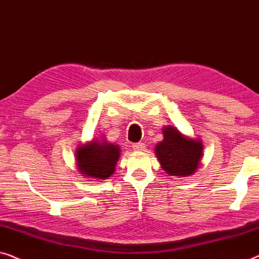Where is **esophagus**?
I'll return each mask as SVG.
<instances>
[{
	"label": "esophagus",
	"instance_id": "obj_1",
	"mask_svg": "<svg viewBox=\"0 0 259 259\" xmlns=\"http://www.w3.org/2000/svg\"><path fill=\"white\" fill-rule=\"evenodd\" d=\"M133 149L135 151H143L145 149V144L142 143V142H140V143H134Z\"/></svg>",
	"mask_w": 259,
	"mask_h": 259
}]
</instances>
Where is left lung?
Wrapping results in <instances>:
<instances>
[{
	"instance_id": "obj_1",
	"label": "left lung",
	"mask_w": 259,
	"mask_h": 259,
	"mask_svg": "<svg viewBox=\"0 0 259 259\" xmlns=\"http://www.w3.org/2000/svg\"><path fill=\"white\" fill-rule=\"evenodd\" d=\"M163 136L164 140L156 145L155 152L165 172L180 177L194 174L202 158V142L184 136L171 125L163 129Z\"/></svg>"
}]
</instances>
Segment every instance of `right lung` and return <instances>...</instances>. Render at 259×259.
Here are the masks:
<instances>
[{
    "label": "right lung",
    "instance_id": "obj_1",
    "mask_svg": "<svg viewBox=\"0 0 259 259\" xmlns=\"http://www.w3.org/2000/svg\"><path fill=\"white\" fill-rule=\"evenodd\" d=\"M119 147L107 141L94 140L83 144L76 151L79 172L88 178L105 180L115 171L119 158Z\"/></svg>",
    "mask_w": 259,
    "mask_h": 259
}]
</instances>
